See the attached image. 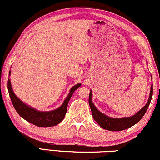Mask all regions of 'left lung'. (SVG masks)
<instances>
[{"instance_id":"obj_1","label":"left lung","mask_w":160,"mask_h":160,"mask_svg":"<svg viewBox=\"0 0 160 160\" xmlns=\"http://www.w3.org/2000/svg\"><path fill=\"white\" fill-rule=\"evenodd\" d=\"M152 95H153V83L150 87L149 98H148L147 104L135 115L132 116V117H122V118H113V117H108L99 111L95 108L92 102V90H90V92H89V104L90 106L93 118L101 127L103 128L104 129L109 130V131H122V130L127 129V128L132 127L141 120V119L142 118L149 107L152 99Z\"/></svg>"}]
</instances>
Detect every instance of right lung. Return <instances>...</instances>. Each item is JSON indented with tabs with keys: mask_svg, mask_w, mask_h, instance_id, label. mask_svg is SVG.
I'll list each match as a JSON object with an SVG mask.
<instances>
[{
	"mask_svg": "<svg viewBox=\"0 0 160 160\" xmlns=\"http://www.w3.org/2000/svg\"><path fill=\"white\" fill-rule=\"evenodd\" d=\"M10 74L11 71H10L9 77L10 76ZM80 86L81 84L78 83L70 89L68 95L59 108L50 111H40L22 102L12 90L10 78L8 79V82H7L9 95H10L11 102H12V105L16 111L24 120H27L28 122L35 125L37 126H39V127L54 126L63 120L66 112H67L68 104L69 100L71 99L74 92L78 89Z\"/></svg>",
	"mask_w": 160,
	"mask_h": 160,
	"instance_id": "obj_1",
	"label": "right lung"
}]
</instances>
